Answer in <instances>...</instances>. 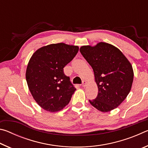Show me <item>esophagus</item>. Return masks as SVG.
<instances>
[{
    "label": "esophagus",
    "mask_w": 148,
    "mask_h": 148,
    "mask_svg": "<svg viewBox=\"0 0 148 148\" xmlns=\"http://www.w3.org/2000/svg\"><path fill=\"white\" fill-rule=\"evenodd\" d=\"M86 84H87V83H86V81H83L82 82V85L81 86H82V87H86Z\"/></svg>",
    "instance_id": "obj_1"
}]
</instances>
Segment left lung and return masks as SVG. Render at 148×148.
I'll return each instance as SVG.
<instances>
[{
  "instance_id": "left-lung-1",
  "label": "left lung",
  "mask_w": 148,
  "mask_h": 148,
  "mask_svg": "<svg viewBox=\"0 0 148 148\" xmlns=\"http://www.w3.org/2000/svg\"><path fill=\"white\" fill-rule=\"evenodd\" d=\"M79 51L93 70L99 89L97 98L89 100L90 104L102 112L116 108L131 89L134 72L131 62L118 48L106 42L82 46Z\"/></svg>"
}]
</instances>
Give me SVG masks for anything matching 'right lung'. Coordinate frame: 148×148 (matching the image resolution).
Wrapping results in <instances>:
<instances>
[{"mask_svg": "<svg viewBox=\"0 0 148 148\" xmlns=\"http://www.w3.org/2000/svg\"><path fill=\"white\" fill-rule=\"evenodd\" d=\"M78 50L77 46L49 44L36 50L30 59L26 71L27 85L35 101L46 111L63 109L76 91L63 69Z\"/></svg>", "mask_w": 148, "mask_h": 148, "instance_id": "1", "label": "right lung"}]
</instances>
